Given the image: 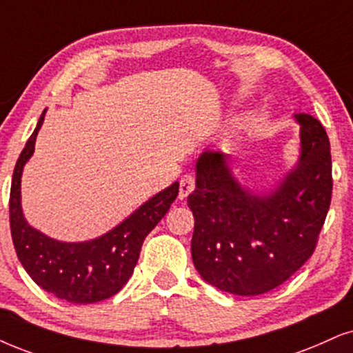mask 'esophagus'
Instances as JSON below:
<instances>
[{
    "instance_id": "1",
    "label": "esophagus",
    "mask_w": 353,
    "mask_h": 353,
    "mask_svg": "<svg viewBox=\"0 0 353 353\" xmlns=\"http://www.w3.org/2000/svg\"><path fill=\"white\" fill-rule=\"evenodd\" d=\"M194 189H195V177L192 176V174H185V176H182V179L179 182V199L181 200L185 199Z\"/></svg>"
}]
</instances>
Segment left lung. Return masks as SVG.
<instances>
[{"mask_svg":"<svg viewBox=\"0 0 353 353\" xmlns=\"http://www.w3.org/2000/svg\"><path fill=\"white\" fill-rule=\"evenodd\" d=\"M300 154L267 190L236 179L230 156L203 151L195 163L192 261L205 282L239 296L270 292L314 252L332 197L327 133L318 119L296 114Z\"/></svg>","mask_w":353,"mask_h":353,"instance_id":"8db88e82","label":"left lung"}]
</instances>
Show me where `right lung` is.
Segmentation results:
<instances>
[{"instance_id": "1", "label": "right lung", "mask_w": 353, "mask_h": 353, "mask_svg": "<svg viewBox=\"0 0 353 353\" xmlns=\"http://www.w3.org/2000/svg\"><path fill=\"white\" fill-rule=\"evenodd\" d=\"M46 112L47 109L21 151L11 181L10 223L17 259L40 288L60 300L77 305L107 300L132 276L145 238L176 200L179 182L158 192L99 238L66 243L43 234L30 226L22 213L21 177L26 163L34 154L35 138Z\"/></svg>"}]
</instances>
